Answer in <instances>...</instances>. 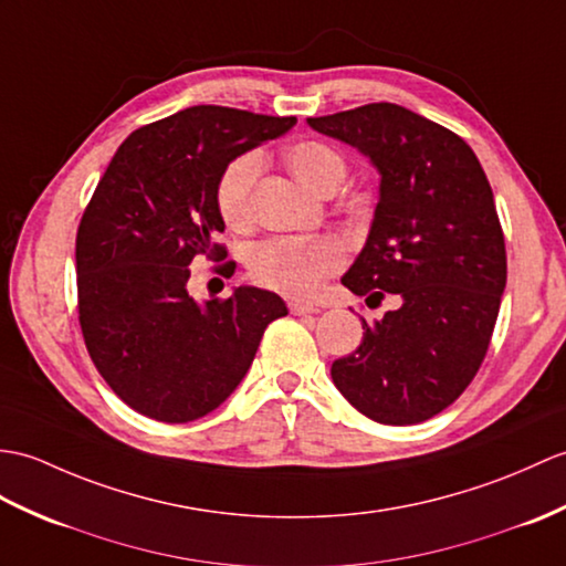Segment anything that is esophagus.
<instances>
[{
  "label": "esophagus",
  "mask_w": 566,
  "mask_h": 566,
  "mask_svg": "<svg viewBox=\"0 0 566 566\" xmlns=\"http://www.w3.org/2000/svg\"><path fill=\"white\" fill-rule=\"evenodd\" d=\"M289 311H292L294 315H308V313H318V308H315L313 304H306V301H298V298H292L289 301Z\"/></svg>",
  "instance_id": "34e87169"
}]
</instances>
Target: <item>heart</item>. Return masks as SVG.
<instances>
[{
	"label": "heart",
	"instance_id": "obj_1",
	"mask_svg": "<svg viewBox=\"0 0 566 566\" xmlns=\"http://www.w3.org/2000/svg\"><path fill=\"white\" fill-rule=\"evenodd\" d=\"M284 164L308 190L335 192L347 176V161L331 144L298 139L284 149ZM260 176V156L241 154L221 168L214 186V205L231 231L253 223V188ZM345 265V251L333 239H272L253 248L248 260L251 277L284 296L306 298Z\"/></svg>",
	"mask_w": 566,
	"mask_h": 566
}]
</instances>
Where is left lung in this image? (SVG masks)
<instances>
[{
	"instance_id": "1",
	"label": "left lung",
	"mask_w": 566,
	"mask_h": 566,
	"mask_svg": "<svg viewBox=\"0 0 566 566\" xmlns=\"http://www.w3.org/2000/svg\"><path fill=\"white\" fill-rule=\"evenodd\" d=\"M380 174L364 251L343 277L357 296L400 306L349 357L333 361L337 390L374 422L419 424L446 410L488 354L506 286L504 231L490 180L465 139L396 103L308 117Z\"/></svg>"
}]
</instances>
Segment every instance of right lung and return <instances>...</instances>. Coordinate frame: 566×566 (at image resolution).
I'll list each match as a JSON object with an SVG mask.
<instances>
[{"label":"right lung","instance_id":"right-lung-1","mask_svg":"<svg viewBox=\"0 0 566 566\" xmlns=\"http://www.w3.org/2000/svg\"><path fill=\"white\" fill-rule=\"evenodd\" d=\"M296 117L192 105L135 129L105 168L76 231L78 325L105 384L139 415L200 419L251 369L284 301L255 286L200 306L197 258L221 262L214 186L235 156L284 135ZM233 274L235 262L217 268Z\"/></svg>","mask_w":566,"mask_h":566}]
</instances>
